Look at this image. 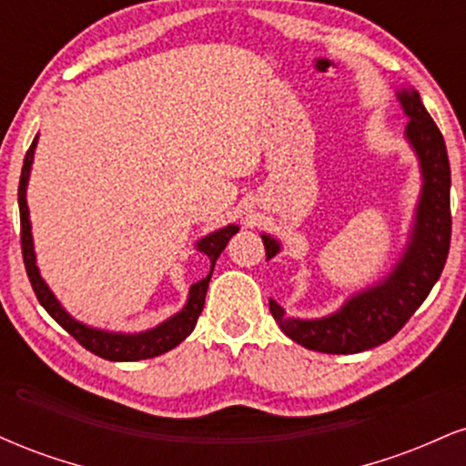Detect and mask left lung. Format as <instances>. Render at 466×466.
<instances>
[{
  "label": "left lung",
  "instance_id": "1",
  "mask_svg": "<svg viewBox=\"0 0 466 466\" xmlns=\"http://www.w3.org/2000/svg\"><path fill=\"white\" fill-rule=\"evenodd\" d=\"M397 96L405 116L410 117L405 137L419 155L422 175V190L410 243L388 278L368 287L366 291L355 293L333 315L319 319L287 318L280 304L269 300V311L282 333L309 350L355 355L392 339L425 302L447 263L451 243V170L445 140L422 106L419 92L400 89ZM263 243L267 258H274L280 251V243L267 234H263Z\"/></svg>",
  "mask_w": 466,
  "mask_h": 466
}]
</instances>
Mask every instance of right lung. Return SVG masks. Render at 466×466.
<instances>
[{"label":"right lung","instance_id":"obj_1","mask_svg":"<svg viewBox=\"0 0 466 466\" xmlns=\"http://www.w3.org/2000/svg\"><path fill=\"white\" fill-rule=\"evenodd\" d=\"M36 140H39V136L32 140L28 153H25L24 157V168H21L19 192H17L19 218H21V254H24L25 274L30 278V285H32V291H35L36 300L41 302V307H44L46 311L50 313L52 318H55L56 322L78 341L80 346H83V349L94 352V355L103 357V360L140 361V360H151V357L164 355V352L175 349V346L181 344V341L195 330L197 319H199V315L203 311L208 282H210L212 278V269H215L217 258L221 256V251L226 249L228 240L238 232V228L228 226L223 229H217V232L208 234L206 238H201L199 243H197V249L203 251V254L210 258V274L190 287L188 302H186V307L181 309L177 315H173V318L166 319V322L155 326L151 330H144V333H136V335L109 333V330L92 329V326L74 319L72 315L61 307V302H58L55 293L47 289L46 280L39 274V267H36L35 245H32V232H30V212H28V203H25V188H28L30 166H32V159H35Z\"/></svg>","mask_w":466,"mask_h":466}]
</instances>
